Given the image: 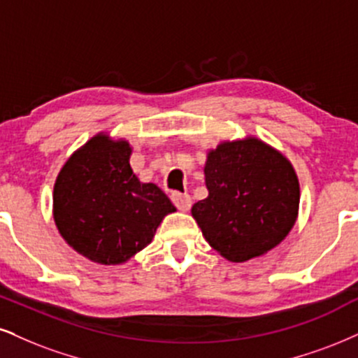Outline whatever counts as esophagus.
Returning <instances> with one entry per match:
<instances>
[{
    "label": "esophagus",
    "instance_id": "1",
    "mask_svg": "<svg viewBox=\"0 0 358 358\" xmlns=\"http://www.w3.org/2000/svg\"><path fill=\"white\" fill-rule=\"evenodd\" d=\"M171 199L179 210H189L192 206V197L187 192H172Z\"/></svg>",
    "mask_w": 358,
    "mask_h": 358
}]
</instances>
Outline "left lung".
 <instances>
[{
    "label": "left lung",
    "instance_id": "1",
    "mask_svg": "<svg viewBox=\"0 0 358 358\" xmlns=\"http://www.w3.org/2000/svg\"><path fill=\"white\" fill-rule=\"evenodd\" d=\"M209 196L192 206L206 241L234 262L280 244L297 217L299 180L287 159L249 138L224 143L206 162Z\"/></svg>",
    "mask_w": 358,
    "mask_h": 358
}]
</instances>
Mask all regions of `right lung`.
I'll list each match as a JSON object with an SVG mask.
<instances>
[{"instance_id": "obj_1", "label": "right lung", "mask_w": 358, "mask_h": 358, "mask_svg": "<svg viewBox=\"0 0 358 358\" xmlns=\"http://www.w3.org/2000/svg\"><path fill=\"white\" fill-rule=\"evenodd\" d=\"M126 141L96 136L66 162L55 184V220L64 241L94 262L121 264L144 249L166 214L169 197L143 184L129 166Z\"/></svg>"}]
</instances>
